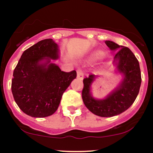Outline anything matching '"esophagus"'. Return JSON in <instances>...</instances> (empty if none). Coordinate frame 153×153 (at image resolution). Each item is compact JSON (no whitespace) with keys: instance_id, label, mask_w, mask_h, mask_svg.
Masks as SVG:
<instances>
[{"instance_id":"esophagus-1","label":"esophagus","mask_w":153,"mask_h":153,"mask_svg":"<svg viewBox=\"0 0 153 153\" xmlns=\"http://www.w3.org/2000/svg\"><path fill=\"white\" fill-rule=\"evenodd\" d=\"M83 73H82V70L78 69L77 70V78L79 79V80H82L83 79Z\"/></svg>"}]
</instances>
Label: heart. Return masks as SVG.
I'll list each match as a JSON object with an SVG mask.
<instances>
[{"instance_id":"1","label":"heart","mask_w":153,"mask_h":153,"mask_svg":"<svg viewBox=\"0 0 153 153\" xmlns=\"http://www.w3.org/2000/svg\"><path fill=\"white\" fill-rule=\"evenodd\" d=\"M95 56H98V54H95Z\"/></svg>"}]
</instances>
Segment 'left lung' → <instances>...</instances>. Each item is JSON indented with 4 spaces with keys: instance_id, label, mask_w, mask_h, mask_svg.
<instances>
[{
    "instance_id": "1",
    "label": "left lung",
    "mask_w": 153,
    "mask_h": 153,
    "mask_svg": "<svg viewBox=\"0 0 153 153\" xmlns=\"http://www.w3.org/2000/svg\"><path fill=\"white\" fill-rule=\"evenodd\" d=\"M110 50L117 51L114 60L117 70L124 75L123 81L117 90L105 99L96 100L91 96V85L94 75L83 79L82 99L88 109L101 117H111L125 111L136 99L141 85L140 64L133 52L127 47L120 46L111 41H106Z\"/></svg>"
}]
</instances>
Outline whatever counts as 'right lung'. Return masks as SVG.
Wrapping results in <instances>:
<instances>
[{
  "label": "right lung",
  "instance_id": "add662e5",
  "mask_svg": "<svg viewBox=\"0 0 153 153\" xmlns=\"http://www.w3.org/2000/svg\"><path fill=\"white\" fill-rule=\"evenodd\" d=\"M57 58L58 47L52 39L39 41L23 52L13 71L11 91L16 104L27 115L42 118L53 114L63 93L76 78L75 71H61L50 63V59ZM44 59L47 62L40 64Z\"/></svg>",
  "mask_w": 153,
  "mask_h": 153
}]
</instances>
